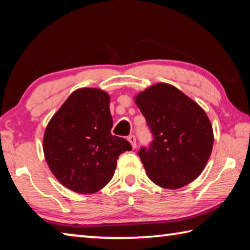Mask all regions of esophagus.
<instances>
[{"mask_svg":"<svg viewBox=\"0 0 250 250\" xmlns=\"http://www.w3.org/2000/svg\"><path fill=\"white\" fill-rule=\"evenodd\" d=\"M128 141L131 143V146H132V147L134 149L135 146H137V140H135V137L133 134H131L128 137Z\"/></svg>","mask_w":250,"mask_h":250,"instance_id":"obj_1","label":"esophagus"}]
</instances>
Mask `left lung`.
<instances>
[{"label": "left lung", "mask_w": 250, "mask_h": 250, "mask_svg": "<svg viewBox=\"0 0 250 250\" xmlns=\"http://www.w3.org/2000/svg\"><path fill=\"white\" fill-rule=\"evenodd\" d=\"M135 103L152 133L149 146L138 152L149 179L172 189L191 183L213 149V128L204 110L167 83L147 88Z\"/></svg>", "instance_id": "8db88e82"}]
</instances>
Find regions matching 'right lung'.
Returning a JSON list of instances; mask_svg holds the SVG:
<instances>
[{
    "mask_svg": "<svg viewBox=\"0 0 250 250\" xmlns=\"http://www.w3.org/2000/svg\"><path fill=\"white\" fill-rule=\"evenodd\" d=\"M107 92L96 88L74 91L45 130V159L55 177L76 193L98 192L112 179L117 160L132 150L125 139L111 134Z\"/></svg>",
    "mask_w": 250,
    "mask_h": 250,
    "instance_id": "obj_1",
    "label": "right lung"
}]
</instances>
